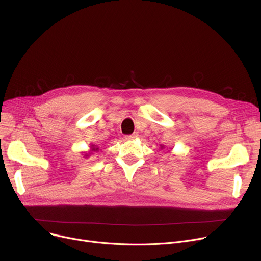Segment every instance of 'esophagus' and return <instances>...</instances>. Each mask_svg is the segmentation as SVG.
Instances as JSON below:
<instances>
[{
  "label": "esophagus",
  "mask_w": 261,
  "mask_h": 261,
  "mask_svg": "<svg viewBox=\"0 0 261 261\" xmlns=\"http://www.w3.org/2000/svg\"><path fill=\"white\" fill-rule=\"evenodd\" d=\"M137 137H138V134H137V133H135V134H133V135L126 136V139H127V140H134V139H136Z\"/></svg>",
  "instance_id": "esophagus-1"
}]
</instances>
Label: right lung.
<instances>
[{"mask_svg":"<svg viewBox=\"0 0 261 261\" xmlns=\"http://www.w3.org/2000/svg\"><path fill=\"white\" fill-rule=\"evenodd\" d=\"M98 149H99V148H98L96 145H91V147H90V151H91V152L86 153L85 156H89V154H92L93 151H98Z\"/></svg>","mask_w":261,"mask_h":261,"instance_id":"add662e5","label":"right lung"}]
</instances>
